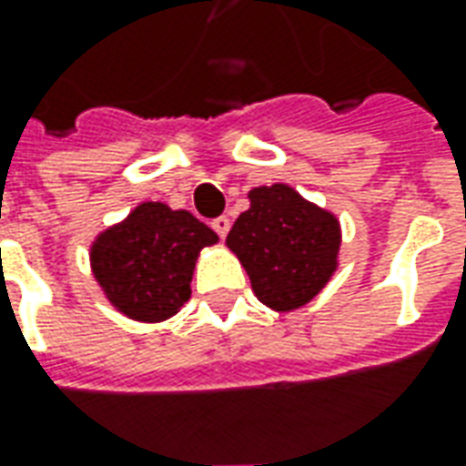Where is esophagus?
<instances>
[{
	"instance_id": "obj_1",
	"label": "esophagus",
	"mask_w": 466,
	"mask_h": 466,
	"mask_svg": "<svg viewBox=\"0 0 466 466\" xmlns=\"http://www.w3.org/2000/svg\"><path fill=\"white\" fill-rule=\"evenodd\" d=\"M229 227H232V222H229V217H217L212 222V229L219 237H227V232H229Z\"/></svg>"
}]
</instances>
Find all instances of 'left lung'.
<instances>
[{
  "mask_svg": "<svg viewBox=\"0 0 466 466\" xmlns=\"http://www.w3.org/2000/svg\"><path fill=\"white\" fill-rule=\"evenodd\" d=\"M227 247L249 274L259 302L274 312H294L337 272L342 227L289 184L254 187L249 209L232 224Z\"/></svg>",
  "mask_w": 466,
  "mask_h": 466,
  "instance_id": "8db88e82",
  "label": "left lung"
}]
</instances>
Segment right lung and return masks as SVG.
<instances>
[{
    "mask_svg": "<svg viewBox=\"0 0 466 466\" xmlns=\"http://www.w3.org/2000/svg\"><path fill=\"white\" fill-rule=\"evenodd\" d=\"M219 237L187 209L142 202L127 219L96 234L89 264L116 312L157 324L179 312L192 297V274L204 247Z\"/></svg>",
    "mask_w": 466,
    "mask_h": 466,
    "instance_id": "add662e5",
    "label": "right lung"
}]
</instances>
